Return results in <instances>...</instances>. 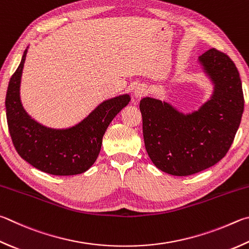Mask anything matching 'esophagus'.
<instances>
[{
    "label": "esophagus",
    "instance_id": "1",
    "mask_svg": "<svg viewBox=\"0 0 249 249\" xmlns=\"http://www.w3.org/2000/svg\"><path fill=\"white\" fill-rule=\"evenodd\" d=\"M146 92H147V90H146V87H144L143 85L136 86V88H135V90H134L135 97H136V98H142Z\"/></svg>",
    "mask_w": 249,
    "mask_h": 249
}]
</instances>
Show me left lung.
<instances>
[{"label": "left lung", "mask_w": 249, "mask_h": 249, "mask_svg": "<svg viewBox=\"0 0 249 249\" xmlns=\"http://www.w3.org/2000/svg\"><path fill=\"white\" fill-rule=\"evenodd\" d=\"M214 84V91L199 110L183 114L169 103L143 98L144 147L158 169L168 174L187 176L206 170L227 155L244 111L239 73L227 54L214 48L199 56Z\"/></svg>", "instance_id": "8db88e82"}]
</instances>
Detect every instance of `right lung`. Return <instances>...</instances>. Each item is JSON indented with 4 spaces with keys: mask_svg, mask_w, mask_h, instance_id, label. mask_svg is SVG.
Instances as JSON below:
<instances>
[{
    "mask_svg": "<svg viewBox=\"0 0 249 249\" xmlns=\"http://www.w3.org/2000/svg\"><path fill=\"white\" fill-rule=\"evenodd\" d=\"M27 50L8 84L5 107L13 144L22 159L34 168L52 175L84 173L97 160L102 138L112 120L128 105V94L102 102L79 124L53 129L39 124L27 114L19 98L20 77Z\"/></svg>",
    "mask_w": 249,
    "mask_h": 249,
    "instance_id": "right-lung-1",
    "label": "right lung"
}]
</instances>
